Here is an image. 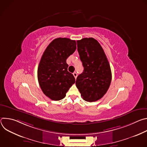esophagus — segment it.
Instances as JSON below:
<instances>
[{"label": "esophagus", "instance_id": "1", "mask_svg": "<svg viewBox=\"0 0 147 147\" xmlns=\"http://www.w3.org/2000/svg\"><path fill=\"white\" fill-rule=\"evenodd\" d=\"M73 74L74 77H75V78H77V74L76 72H74V73H73Z\"/></svg>", "mask_w": 147, "mask_h": 147}]
</instances>
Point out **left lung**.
Masks as SVG:
<instances>
[{"instance_id":"8db88e82","label":"left lung","mask_w":147,"mask_h":147,"mask_svg":"<svg viewBox=\"0 0 147 147\" xmlns=\"http://www.w3.org/2000/svg\"><path fill=\"white\" fill-rule=\"evenodd\" d=\"M77 51L82 63L84 71L76 84L84 100L95 102L105 94L109 88L112 73L103 49L93 38L77 40Z\"/></svg>"}]
</instances>
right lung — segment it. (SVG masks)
I'll use <instances>...</instances> for the list:
<instances>
[{
  "mask_svg": "<svg viewBox=\"0 0 147 147\" xmlns=\"http://www.w3.org/2000/svg\"><path fill=\"white\" fill-rule=\"evenodd\" d=\"M76 49V42L67 38L53 40L44 51L38 69V80L44 94L52 100H59L75 82L67 71V57Z\"/></svg>",
  "mask_w": 147,
  "mask_h": 147,
  "instance_id": "obj_1",
  "label": "right lung"
}]
</instances>
